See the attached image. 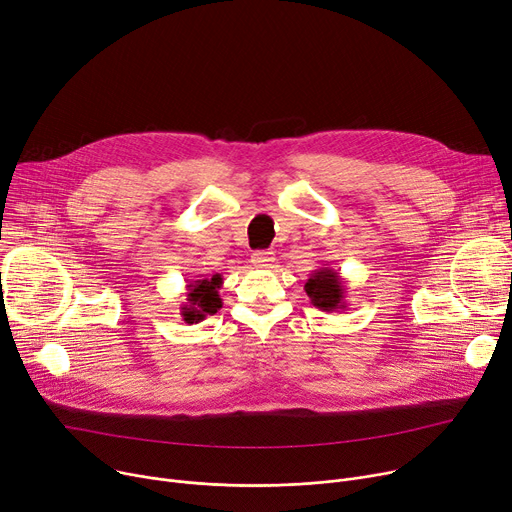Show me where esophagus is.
<instances>
[{
  "label": "esophagus",
  "instance_id": "34e87169",
  "mask_svg": "<svg viewBox=\"0 0 512 512\" xmlns=\"http://www.w3.org/2000/svg\"><path fill=\"white\" fill-rule=\"evenodd\" d=\"M274 262V254L270 250H258L252 254V264L258 268H268Z\"/></svg>",
  "mask_w": 512,
  "mask_h": 512
}]
</instances>
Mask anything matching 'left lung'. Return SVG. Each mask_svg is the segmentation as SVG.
Returning <instances> with one entry per match:
<instances>
[{
    "label": "left lung",
    "instance_id": "left-lung-1",
    "mask_svg": "<svg viewBox=\"0 0 512 512\" xmlns=\"http://www.w3.org/2000/svg\"><path fill=\"white\" fill-rule=\"evenodd\" d=\"M305 293L311 303L322 311L332 313L346 309L344 279H340V272L330 266H322L311 272V277L305 283Z\"/></svg>",
    "mask_w": 512,
    "mask_h": 512
}]
</instances>
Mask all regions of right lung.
I'll list each match as a JSON object with an SVG mask.
<instances>
[{
	"instance_id": "add662e5",
	"label": "right lung",
	"mask_w": 512,
	"mask_h": 512,
	"mask_svg": "<svg viewBox=\"0 0 512 512\" xmlns=\"http://www.w3.org/2000/svg\"><path fill=\"white\" fill-rule=\"evenodd\" d=\"M223 281L221 274H213L211 279H199L186 285V303L182 305V318L186 324H196L205 320L207 316H213L221 307L219 291Z\"/></svg>"
}]
</instances>
